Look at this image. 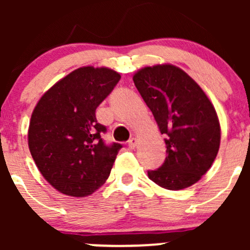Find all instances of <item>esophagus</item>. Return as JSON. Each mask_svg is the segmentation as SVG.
<instances>
[{"label":"esophagus","instance_id":"34e87169","mask_svg":"<svg viewBox=\"0 0 250 250\" xmlns=\"http://www.w3.org/2000/svg\"><path fill=\"white\" fill-rule=\"evenodd\" d=\"M137 144H138V140L135 139V138H132V139L128 140V147L134 148L135 146H137Z\"/></svg>","mask_w":250,"mask_h":250}]
</instances>
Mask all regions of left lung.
Here are the masks:
<instances>
[{"mask_svg": "<svg viewBox=\"0 0 250 250\" xmlns=\"http://www.w3.org/2000/svg\"><path fill=\"white\" fill-rule=\"evenodd\" d=\"M133 81L166 134L167 157L158 169L148 170V178L167 190L193 185L211 167L220 146L213 104L202 88L174 65L144 67Z\"/></svg>", "mask_w": 250, "mask_h": 250, "instance_id": "left-lung-1", "label": "left lung"}]
</instances>
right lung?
Here are the masks:
<instances>
[{
    "label": "right lung",
    "instance_id": "add662e5",
    "mask_svg": "<svg viewBox=\"0 0 250 250\" xmlns=\"http://www.w3.org/2000/svg\"><path fill=\"white\" fill-rule=\"evenodd\" d=\"M121 80L107 67L84 66L40 99L29 127V148L44 179L72 197L92 195L109 178L122 145H107L95 110Z\"/></svg>",
    "mask_w": 250,
    "mask_h": 250
}]
</instances>
